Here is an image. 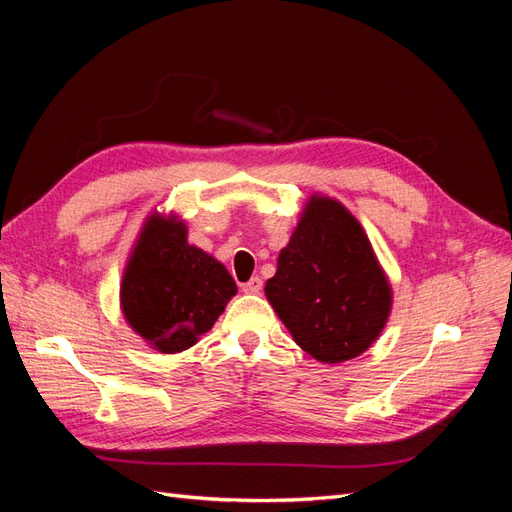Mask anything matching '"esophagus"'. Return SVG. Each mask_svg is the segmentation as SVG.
Here are the masks:
<instances>
[{
  "instance_id": "34e87169",
  "label": "esophagus",
  "mask_w": 512,
  "mask_h": 512,
  "mask_svg": "<svg viewBox=\"0 0 512 512\" xmlns=\"http://www.w3.org/2000/svg\"><path fill=\"white\" fill-rule=\"evenodd\" d=\"M241 290H243L245 294H258V292L262 290V280H260V277H252L250 282L241 284Z\"/></svg>"
}]
</instances>
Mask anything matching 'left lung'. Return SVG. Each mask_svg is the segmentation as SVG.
Listing matches in <instances>:
<instances>
[{"label": "left lung", "instance_id": "8db88e82", "mask_svg": "<svg viewBox=\"0 0 512 512\" xmlns=\"http://www.w3.org/2000/svg\"><path fill=\"white\" fill-rule=\"evenodd\" d=\"M265 294L307 354L344 363L380 337L393 290L359 220L337 200L314 194Z\"/></svg>", "mask_w": 512, "mask_h": 512}]
</instances>
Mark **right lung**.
<instances>
[{
    "label": "right lung",
    "instance_id": "right-lung-1",
    "mask_svg": "<svg viewBox=\"0 0 512 512\" xmlns=\"http://www.w3.org/2000/svg\"><path fill=\"white\" fill-rule=\"evenodd\" d=\"M237 294L222 262L188 243L173 215L143 224L121 280V312L145 342L164 354L188 350Z\"/></svg>",
    "mask_w": 512,
    "mask_h": 512
}]
</instances>
